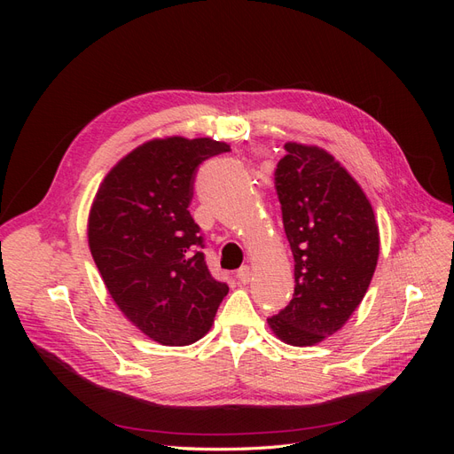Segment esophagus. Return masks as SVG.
<instances>
[{"mask_svg": "<svg viewBox=\"0 0 454 454\" xmlns=\"http://www.w3.org/2000/svg\"><path fill=\"white\" fill-rule=\"evenodd\" d=\"M237 278L242 282V284H248L252 280V269L248 265H242L239 270H237Z\"/></svg>", "mask_w": 454, "mask_h": 454, "instance_id": "34e87169", "label": "esophagus"}]
</instances>
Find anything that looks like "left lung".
Listing matches in <instances>:
<instances>
[{"label":"left lung","mask_w":454,"mask_h":454,"mask_svg":"<svg viewBox=\"0 0 454 454\" xmlns=\"http://www.w3.org/2000/svg\"><path fill=\"white\" fill-rule=\"evenodd\" d=\"M274 189L295 259V290L269 325L287 345L309 347L345 325L379 259V227L360 185L320 147L286 144Z\"/></svg>","instance_id":"8db88e82"}]
</instances>
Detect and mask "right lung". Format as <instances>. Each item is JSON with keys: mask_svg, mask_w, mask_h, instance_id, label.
Segmentation results:
<instances>
[{"mask_svg": "<svg viewBox=\"0 0 454 454\" xmlns=\"http://www.w3.org/2000/svg\"><path fill=\"white\" fill-rule=\"evenodd\" d=\"M227 151L210 138L147 142L119 160L96 193L94 263L122 314L160 345L199 340L229 292L210 274L204 235L189 212L199 167Z\"/></svg>", "mask_w": 454, "mask_h": 454, "instance_id": "1", "label": "right lung"}]
</instances>
